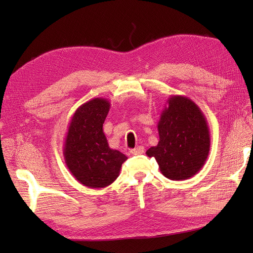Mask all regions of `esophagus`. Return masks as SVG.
<instances>
[{
  "instance_id": "1",
  "label": "esophagus",
  "mask_w": 253,
  "mask_h": 253,
  "mask_svg": "<svg viewBox=\"0 0 253 253\" xmlns=\"http://www.w3.org/2000/svg\"><path fill=\"white\" fill-rule=\"evenodd\" d=\"M143 147H137V148H135V149H132L131 151H130V153L132 154V155H141L142 153H143Z\"/></svg>"
}]
</instances>
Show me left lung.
<instances>
[{
	"label": "left lung",
	"instance_id": "obj_1",
	"mask_svg": "<svg viewBox=\"0 0 253 253\" xmlns=\"http://www.w3.org/2000/svg\"><path fill=\"white\" fill-rule=\"evenodd\" d=\"M158 123L159 140L147 151L154 157L162 174L171 180H183L200 170L210 150L207 121L199 106L190 98H168Z\"/></svg>",
	"mask_w": 253,
	"mask_h": 253
}]
</instances>
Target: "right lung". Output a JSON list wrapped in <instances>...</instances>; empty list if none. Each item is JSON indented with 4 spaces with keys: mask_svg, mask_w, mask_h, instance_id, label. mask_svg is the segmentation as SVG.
I'll use <instances>...</instances> for the list:
<instances>
[{
    "mask_svg": "<svg viewBox=\"0 0 253 253\" xmlns=\"http://www.w3.org/2000/svg\"><path fill=\"white\" fill-rule=\"evenodd\" d=\"M110 102L93 98L74 114L66 135L63 155L65 164L76 179L85 187H108L119 176L127 157L109 147L102 125Z\"/></svg>",
    "mask_w": 253,
    "mask_h": 253,
    "instance_id": "right-lung-1",
    "label": "right lung"
}]
</instances>
